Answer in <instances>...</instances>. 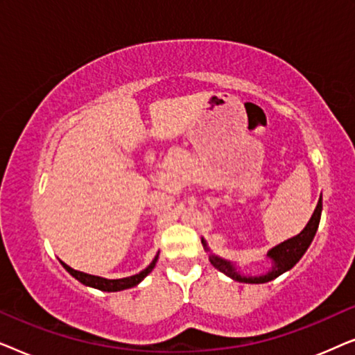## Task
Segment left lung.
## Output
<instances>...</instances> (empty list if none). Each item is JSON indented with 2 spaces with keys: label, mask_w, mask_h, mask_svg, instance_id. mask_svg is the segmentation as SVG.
<instances>
[{
  "label": "left lung",
  "mask_w": 355,
  "mask_h": 355,
  "mask_svg": "<svg viewBox=\"0 0 355 355\" xmlns=\"http://www.w3.org/2000/svg\"><path fill=\"white\" fill-rule=\"evenodd\" d=\"M320 215H322V197H320V200L317 203V208H315L312 218H310V221L307 223V226L304 227V231L297 234L293 239H288L283 244L276 245L275 249H271L268 252V257L270 259H273V270L268 271V273L263 275V276H249V278H245V276H241L237 271L234 270V266H232L230 261L223 260V259H218V257H210V261L211 265L218 268L223 273L231 276L232 279L239 281V283H268V281L278 278L279 275H283L284 271H288L293 268V266L297 263L300 260V257L305 254V250L309 249L310 242H312L315 232H317V227H318V223H320Z\"/></svg>",
  "instance_id": "left-lung-1"
}]
</instances>
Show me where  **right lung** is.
<instances>
[{"label": "right lung", "mask_w": 355, "mask_h": 355, "mask_svg": "<svg viewBox=\"0 0 355 355\" xmlns=\"http://www.w3.org/2000/svg\"><path fill=\"white\" fill-rule=\"evenodd\" d=\"M157 260H158V255L155 257L152 263H150L144 271H140V273L134 275V276H129V278H121V279H105V278H100V276H94V275L82 273V271H76L74 268H71V266H67L66 263H62V265H64V268L69 271V273L74 276L76 279H79L82 284L90 286V288H95V289H100V291H108V293H114V291L129 289V288H134L135 284H139L140 281H142L145 276H147L150 271L153 270V266H155V263H157Z\"/></svg>", "instance_id": "1"}]
</instances>
